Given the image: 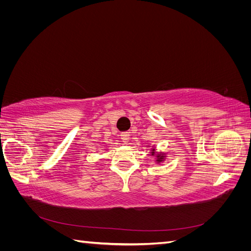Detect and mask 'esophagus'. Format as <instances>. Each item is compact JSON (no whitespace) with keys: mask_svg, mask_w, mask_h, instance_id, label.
I'll return each mask as SVG.
<instances>
[{"mask_svg":"<svg viewBox=\"0 0 251 251\" xmlns=\"http://www.w3.org/2000/svg\"><path fill=\"white\" fill-rule=\"evenodd\" d=\"M120 137H121V139H123V141H124L125 143H127L128 140H130V133H128V132L121 133Z\"/></svg>","mask_w":251,"mask_h":251,"instance_id":"esophagus-1","label":"esophagus"}]
</instances>
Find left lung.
<instances>
[{
	"label": "left lung",
	"mask_w": 251,
	"mask_h": 251,
	"mask_svg": "<svg viewBox=\"0 0 251 251\" xmlns=\"http://www.w3.org/2000/svg\"><path fill=\"white\" fill-rule=\"evenodd\" d=\"M151 151H155V150H151ZM162 159H163V157L161 156L160 158H158V160H157V161H158V162H160V161H162Z\"/></svg>",
	"instance_id": "8db88e82"
}]
</instances>
